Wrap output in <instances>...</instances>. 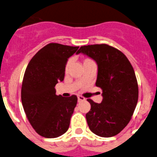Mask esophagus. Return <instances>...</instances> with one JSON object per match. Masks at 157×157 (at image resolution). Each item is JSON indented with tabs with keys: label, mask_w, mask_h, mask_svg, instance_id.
<instances>
[{
	"label": "esophagus",
	"mask_w": 157,
	"mask_h": 157,
	"mask_svg": "<svg viewBox=\"0 0 157 157\" xmlns=\"http://www.w3.org/2000/svg\"><path fill=\"white\" fill-rule=\"evenodd\" d=\"M77 98H78L79 101H84V100H85V98H84V97H83V96H81V95L77 96Z\"/></svg>",
	"instance_id": "1"
}]
</instances>
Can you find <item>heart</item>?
Returning a JSON list of instances; mask_svg holds the SVG:
<instances>
[{"label": "heart", "instance_id": "heart-1", "mask_svg": "<svg viewBox=\"0 0 157 157\" xmlns=\"http://www.w3.org/2000/svg\"><path fill=\"white\" fill-rule=\"evenodd\" d=\"M91 61H92L91 59L86 58V59H84V60H83V63H84V65H85L86 63H89V62H91ZM70 64H71V59H69L68 61L66 62V66H65V70H66V71H67V70H68L69 67H70Z\"/></svg>", "mask_w": 157, "mask_h": 157}]
</instances>
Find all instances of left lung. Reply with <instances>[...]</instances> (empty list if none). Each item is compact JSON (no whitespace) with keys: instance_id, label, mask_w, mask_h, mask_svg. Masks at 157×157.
<instances>
[{"instance_id":"8db88e82","label":"left lung","mask_w":157,"mask_h":157,"mask_svg":"<svg viewBox=\"0 0 157 157\" xmlns=\"http://www.w3.org/2000/svg\"><path fill=\"white\" fill-rule=\"evenodd\" d=\"M84 53L95 60L98 66L95 85L102 91L100 104L87 99L91 109L86 114L93 133L113 137L128 125L138 99V86L135 70L126 56L105 44L82 46L77 54Z\"/></svg>"}]
</instances>
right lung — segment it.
Masks as SVG:
<instances>
[{"mask_svg": "<svg viewBox=\"0 0 157 157\" xmlns=\"http://www.w3.org/2000/svg\"><path fill=\"white\" fill-rule=\"evenodd\" d=\"M78 48L50 43L37 52L26 67L21 99L28 121L40 136L57 138L66 133L70 127L77 97L74 94L68 98L57 95L55 87L64 80L67 59Z\"/></svg>", "mask_w": 157, "mask_h": 157, "instance_id": "add662e5", "label": "right lung"}]
</instances>
